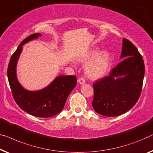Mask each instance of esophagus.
Returning a JSON list of instances; mask_svg holds the SVG:
<instances>
[{
    "label": "esophagus",
    "instance_id": "esophagus-1",
    "mask_svg": "<svg viewBox=\"0 0 153 153\" xmlns=\"http://www.w3.org/2000/svg\"><path fill=\"white\" fill-rule=\"evenodd\" d=\"M78 82L80 84H84L85 83V79L83 77H79L78 79Z\"/></svg>",
    "mask_w": 153,
    "mask_h": 153
}]
</instances>
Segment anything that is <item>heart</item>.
I'll return each mask as SVG.
<instances>
[{"instance_id":"1","label":"heart","mask_w":153,"mask_h":153,"mask_svg":"<svg viewBox=\"0 0 153 153\" xmlns=\"http://www.w3.org/2000/svg\"><path fill=\"white\" fill-rule=\"evenodd\" d=\"M95 54H96V52H91L85 58H83V61L84 62L88 61L94 56ZM109 63L110 56L108 53L103 52L97 54L86 65V74L93 79L100 78L105 74L108 67H109Z\"/></svg>"}]
</instances>
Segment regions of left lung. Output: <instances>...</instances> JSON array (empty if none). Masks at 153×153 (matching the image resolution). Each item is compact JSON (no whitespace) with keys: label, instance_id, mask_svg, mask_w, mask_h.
Returning <instances> with one entry per match:
<instances>
[{"label":"left lung","instance_id":"1","mask_svg":"<svg viewBox=\"0 0 153 153\" xmlns=\"http://www.w3.org/2000/svg\"><path fill=\"white\" fill-rule=\"evenodd\" d=\"M121 58L124 59L110 70L108 76L93 83L92 107L105 117L119 116L131 109L142 90L144 61L137 48L126 39H123Z\"/></svg>","mask_w":153,"mask_h":153}]
</instances>
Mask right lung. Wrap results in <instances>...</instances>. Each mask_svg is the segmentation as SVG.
Wrapping results in <instances>:
<instances>
[{"instance_id": "add662e5", "label": "right lung", "mask_w": 153, "mask_h": 153, "mask_svg": "<svg viewBox=\"0 0 153 153\" xmlns=\"http://www.w3.org/2000/svg\"><path fill=\"white\" fill-rule=\"evenodd\" d=\"M40 35L39 33L31 34L20 43L9 62L7 77L13 97L18 105L33 116L46 118L62 111L68 96L76 85V77L74 75L58 76L47 88L36 92L27 91L20 85L16 79V66L22 46Z\"/></svg>"}]
</instances>
